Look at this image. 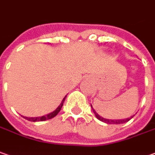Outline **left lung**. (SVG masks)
Listing matches in <instances>:
<instances>
[{
    "instance_id": "1",
    "label": "left lung",
    "mask_w": 155,
    "mask_h": 155,
    "mask_svg": "<svg viewBox=\"0 0 155 155\" xmlns=\"http://www.w3.org/2000/svg\"><path fill=\"white\" fill-rule=\"evenodd\" d=\"M92 107V106H91ZM94 110V109H93ZM94 114H95V116L97 118L98 120H101V121H103L105 123H107V124H121V123H125V122H127V121H128V120H130L133 116L130 118H127V119H125V120H107V119H105V118L101 117L99 114H98L94 110Z\"/></svg>"
}]
</instances>
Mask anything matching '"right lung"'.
<instances>
[{
  "label": "right lung",
  "mask_w": 155,
  "mask_h": 155,
  "mask_svg": "<svg viewBox=\"0 0 155 155\" xmlns=\"http://www.w3.org/2000/svg\"><path fill=\"white\" fill-rule=\"evenodd\" d=\"M66 97L62 100V101H61V105L58 107L57 108L54 110V111L53 112V113H50V114H47V115H44V116H41V117H33V118H28V117H24L26 120H29V121H43V120H49V119H52V118H54V116H56L58 114V113L61 111V107H62V106H63V103H64V101Z\"/></svg>",
  "instance_id": "1"
}]
</instances>
